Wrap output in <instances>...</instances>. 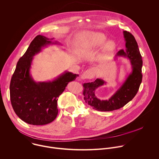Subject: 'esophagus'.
<instances>
[{"label": "esophagus", "instance_id": "obj_1", "mask_svg": "<svg viewBox=\"0 0 159 159\" xmlns=\"http://www.w3.org/2000/svg\"><path fill=\"white\" fill-rule=\"evenodd\" d=\"M97 75V70L94 68H91L86 71H84L81 75V78L84 79H92Z\"/></svg>", "mask_w": 159, "mask_h": 159}]
</instances>
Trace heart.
<instances>
[{"instance_id":"obj_1","label":"heart","mask_w":159,"mask_h":159,"mask_svg":"<svg viewBox=\"0 0 159 159\" xmlns=\"http://www.w3.org/2000/svg\"><path fill=\"white\" fill-rule=\"evenodd\" d=\"M107 39L105 34L100 33H91L88 34L84 45L88 49L97 48L100 47L104 44ZM115 43L113 41H108L104 44L103 51L105 53H108L112 51L115 48Z\"/></svg>"}]
</instances>
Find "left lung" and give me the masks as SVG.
I'll list each match as a JSON object with an SVG mask.
<instances>
[{"label":"left lung","instance_id":"obj_1","mask_svg":"<svg viewBox=\"0 0 159 159\" xmlns=\"http://www.w3.org/2000/svg\"><path fill=\"white\" fill-rule=\"evenodd\" d=\"M123 36L126 49L125 51L120 50L115 57H127L131 63L132 71L121 86L108 100H101L96 97L94 91L98 87L106 84L104 80L97 78L93 82L83 84V94L85 102L96 110L110 111L124 107L135 97L142 83L143 61L137 43L129 32L124 30Z\"/></svg>","mask_w":159,"mask_h":159}]
</instances>
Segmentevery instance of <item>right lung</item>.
I'll return each mask as SVG.
<instances>
[{
    "instance_id": "right-lung-1",
    "label": "right lung",
    "mask_w": 159,
    "mask_h": 159,
    "mask_svg": "<svg viewBox=\"0 0 159 159\" xmlns=\"http://www.w3.org/2000/svg\"><path fill=\"white\" fill-rule=\"evenodd\" d=\"M38 35L19 59L10 83V97L16 115L24 122L43 125L54 120L58 113L57 101L69 82L78 75L65 71L52 81L36 82L30 73L33 57L49 44H59Z\"/></svg>"
}]
</instances>
